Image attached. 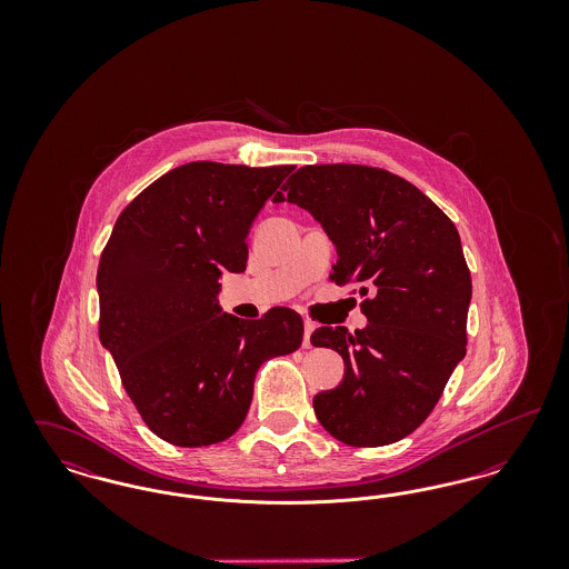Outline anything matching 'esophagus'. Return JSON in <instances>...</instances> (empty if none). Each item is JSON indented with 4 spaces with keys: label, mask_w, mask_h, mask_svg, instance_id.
Here are the masks:
<instances>
[{
    "label": "esophagus",
    "mask_w": 569,
    "mask_h": 569,
    "mask_svg": "<svg viewBox=\"0 0 569 569\" xmlns=\"http://www.w3.org/2000/svg\"><path fill=\"white\" fill-rule=\"evenodd\" d=\"M313 330H316V325L305 322V332H302V346H305V348H311V335H313Z\"/></svg>",
    "instance_id": "esophagus-1"
}]
</instances>
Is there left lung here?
Here are the masks:
<instances>
[{"instance_id":"8db88e82","label":"left lung","mask_w":569,"mask_h":569,"mask_svg":"<svg viewBox=\"0 0 569 569\" xmlns=\"http://www.w3.org/2000/svg\"><path fill=\"white\" fill-rule=\"evenodd\" d=\"M325 228L335 283H358L369 325L320 326L313 346L341 353L337 388L316 395L328 433L356 448L416 431L465 358L471 274L455 223L406 179L356 163L302 166L274 193Z\"/></svg>"}]
</instances>
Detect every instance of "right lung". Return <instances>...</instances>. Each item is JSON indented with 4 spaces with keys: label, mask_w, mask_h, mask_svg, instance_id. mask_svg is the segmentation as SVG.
<instances>
[{
    "label": "right lung",
    "mask_w": 569,
    "mask_h": 569,
    "mask_svg": "<svg viewBox=\"0 0 569 569\" xmlns=\"http://www.w3.org/2000/svg\"><path fill=\"white\" fill-rule=\"evenodd\" d=\"M295 166L191 162L119 216L98 267L100 341L147 427L200 448L243 425L260 365L292 353L302 318L221 313L226 272H243L247 237Z\"/></svg>",
    "instance_id": "obj_1"
}]
</instances>
